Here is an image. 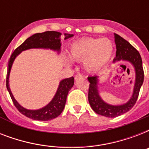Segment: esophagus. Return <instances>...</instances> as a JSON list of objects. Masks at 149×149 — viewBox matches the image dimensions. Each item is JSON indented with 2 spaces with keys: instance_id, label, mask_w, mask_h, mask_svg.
Instances as JSON below:
<instances>
[{
  "instance_id": "esophagus-1",
  "label": "esophagus",
  "mask_w": 149,
  "mask_h": 149,
  "mask_svg": "<svg viewBox=\"0 0 149 149\" xmlns=\"http://www.w3.org/2000/svg\"><path fill=\"white\" fill-rule=\"evenodd\" d=\"M83 78V76L81 74H77L75 76V79H81Z\"/></svg>"
}]
</instances>
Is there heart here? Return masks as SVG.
I'll return each instance as SVG.
<instances>
[{"instance_id": "obj_1", "label": "heart", "mask_w": 149, "mask_h": 149, "mask_svg": "<svg viewBox=\"0 0 149 149\" xmlns=\"http://www.w3.org/2000/svg\"><path fill=\"white\" fill-rule=\"evenodd\" d=\"M113 52V43L108 38H86L72 43L69 54L72 60L84 62L87 72H96L106 67ZM64 61L67 65L71 64L69 58H65Z\"/></svg>"}]
</instances>
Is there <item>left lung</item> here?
Instances as JSON below:
<instances>
[{"instance_id":"8db88e82","label":"left lung","mask_w":149,"mask_h":149,"mask_svg":"<svg viewBox=\"0 0 149 149\" xmlns=\"http://www.w3.org/2000/svg\"><path fill=\"white\" fill-rule=\"evenodd\" d=\"M114 42L117 51L116 57L113 58V62L116 63L118 61H126L131 63L133 65L135 72V80L133 93L129 100L127 103L120 105H111L106 103L100 96L98 91L99 77L93 76L87 78L90 82L88 93V100L90 105L94 112L107 118H115L130 111L136 103L139 91L144 81L142 60L139 52L127 41L117 34H114Z\"/></svg>"}]
</instances>
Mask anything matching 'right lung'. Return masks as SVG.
<instances>
[{
	"instance_id": "add662e5",
	"label": "right lung",
	"mask_w": 149,
	"mask_h": 149,
	"mask_svg": "<svg viewBox=\"0 0 149 149\" xmlns=\"http://www.w3.org/2000/svg\"><path fill=\"white\" fill-rule=\"evenodd\" d=\"M61 35L62 34L60 32L55 31H45L42 33L35 34L27 38L22 45L18 46L14 51L12 55L10 56L8 65L6 86L16 108L22 114L26 116L27 118H31L36 120H50L57 118L63 112V109L65 107L68 93L71 90L72 86L74 85V78L72 77L61 80L54 97L46 106L38 110H29L21 106L17 103V100L14 97L9 87V76H10V72L12 67L13 63L15 58L22 51L30 49H46L53 50L59 53L61 50ZM64 36H65L64 39H67L72 37L73 35L65 33Z\"/></svg>"
}]
</instances>
